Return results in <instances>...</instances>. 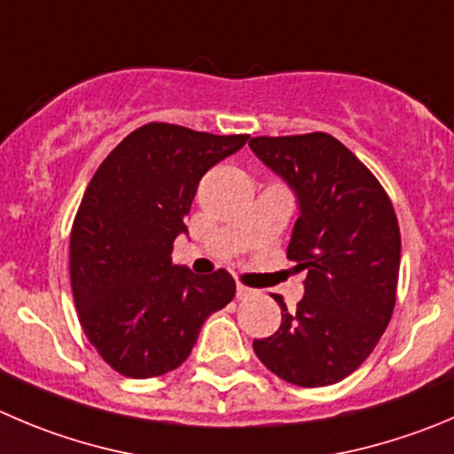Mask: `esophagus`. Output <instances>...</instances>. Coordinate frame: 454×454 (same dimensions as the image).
I'll list each match as a JSON object with an SVG mask.
<instances>
[{
  "label": "esophagus",
  "mask_w": 454,
  "mask_h": 454,
  "mask_svg": "<svg viewBox=\"0 0 454 454\" xmlns=\"http://www.w3.org/2000/svg\"><path fill=\"white\" fill-rule=\"evenodd\" d=\"M254 294H256V289L247 287V285H243V283L236 285V296H239V299H252Z\"/></svg>",
  "instance_id": "obj_1"
}]
</instances>
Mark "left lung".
Returning a JSON list of instances; mask_svg holds the SVG:
<instances>
[{"label":"left lung","instance_id":"left-lung-1","mask_svg":"<svg viewBox=\"0 0 454 454\" xmlns=\"http://www.w3.org/2000/svg\"><path fill=\"white\" fill-rule=\"evenodd\" d=\"M254 153L289 184L299 220L287 245L305 296L254 352L301 387L339 383L379 343L396 303L401 234L395 207L372 171L330 133L252 137Z\"/></svg>","mask_w":454,"mask_h":454}]
</instances>
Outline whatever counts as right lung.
<instances>
[{"label":"right lung","mask_w":454,"mask_h":454,"mask_svg":"<svg viewBox=\"0 0 454 454\" xmlns=\"http://www.w3.org/2000/svg\"><path fill=\"white\" fill-rule=\"evenodd\" d=\"M247 140L149 122L90 178L71 230V287L86 339L115 372L176 370L207 317L234 299L227 271L198 276L171 252L202 176Z\"/></svg>","instance_id":"1"}]
</instances>
